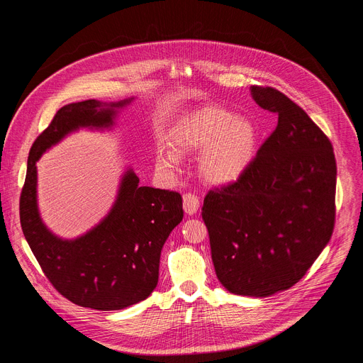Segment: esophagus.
Here are the masks:
<instances>
[{"label": "esophagus", "mask_w": 363, "mask_h": 363, "mask_svg": "<svg viewBox=\"0 0 363 363\" xmlns=\"http://www.w3.org/2000/svg\"><path fill=\"white\" fill-rule=\"evenodd\" d=\"M199 208V199L195 194H191V192H186L184 195V210L186 214L189 216H194Z\"/></svg>", "instance_id": "34e87169"}]
</instances>
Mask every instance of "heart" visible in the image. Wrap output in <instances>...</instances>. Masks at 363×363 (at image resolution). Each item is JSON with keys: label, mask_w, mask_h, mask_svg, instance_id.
Returning a JSON list of instances; mask_svg holds the SVG:
<instances>
[{"label": "heart", "mask_w": 363, "mask_h": 363, "mask_svg": "<svg viewBox=\"0 0 363 363\" xmlns=\"http://www.w3.org/2000/svg\"><path fill=\"white\" fill-rule=\"evenodd\" d=\"M260 140L257 125L220 106H202L175 122L169 147L158 152L157 167L175 172L178 157L201 150L198 171L203 181L224 185L237 181L251 165Z\"/></svg>", "instance_id": "b5f03b06"}]
</instances>
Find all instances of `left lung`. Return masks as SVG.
<instances>
[{
	"instance_id": "8db88e82",
	"label": "left lung",
	"mask_w": 363,
	"mask_h": 363,
	"mask_svg": "<svg viewBox=\"0 0 363 363\" xmlns=\"http://www.w3.org/2000/svg\"><path fill=\"white\" fill-rule=\"evenodd\" d=\"M251 94L279 115L277 128L235 182L205 195L202 220L221 284L267 297L294 286L329 242L336 160L329 138L291 99L263 86Z\"/></svg>"
}]
</instances>
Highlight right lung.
I'll use <instances>...</instances> for the list:
<instances>
[{"label": "right lung", "instance_id": "add662e5", "mask_svg": "<svg viewBox=\"0 0 363 363\" xmlns=\"http://www.w3.org/2000/svg\"><path fill=\"white\" fill-rule=\"evenodd\" d=\"M132 99H94L63 106L34 140L20 196V221L37 262L55 289L72 303L96 310H121L145 300L158 284L161 250L182 221V196L175 191L139 186L129 169L111 213L76 240H62L43 224L37 208L41 155L79 128H109Z\"/></svg>", "mask_w": 363, "mask_h": 363}]
</instances>
